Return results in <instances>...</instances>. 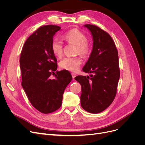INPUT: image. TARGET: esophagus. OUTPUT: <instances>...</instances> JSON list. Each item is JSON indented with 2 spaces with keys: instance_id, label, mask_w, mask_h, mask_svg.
<instances>
[{
  "instance_id": "esophagus-1",
  "label": "esophagus",
  "mask_w": 145,
  "mask_h": 145,
  "mask_svg": "<svg viewBox=\"0 0 145 145\" xmlns=\"http://www.w3.org/2000/svg\"><path fill=\"white\" fill-rule=\"evenodd\" d=\"M71 75H72V78H73V79H74V78H75V77L76 76V73L72 72V73H71Z\"/></svg>"
}]
</instances>
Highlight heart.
<instances>
[{"label":"heart","mask_w":145,"mask_h":145,"mask_svg":"<svg viewBox=\"0 0 145 145\" xmlns=\"http://www.w3.org/2000/svg\"><path fill=\"white\" fill-rule=\"evenodd\" d=\"M65 40L69 43L77 45L76 52L83 56H86L91 51V46L87 42L86 35L77 29H73L65 33L63 36ZM51 51L57 57H60L63 54V43L58 39H54L51 42ZM82 63L79 56L67 57L60 60L59 66L61 68L69 71H76Z\"/></svg>","instance_id":"b5f03b06"}]
</instances>
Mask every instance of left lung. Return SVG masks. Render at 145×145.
Here are the masks:
<instances>
[{
    "label": "left lung",
    "mask_w": 145,
    "mask_h": 145,
    "mask_svg": "<svg viewBox=\"0 0 145 145\" xmlns=\"http://www.w3.org/2000/svg\"><path fill=\"white\" fill-rule=\"evenodd\" d=\"M93 39V47L88 60L83 68L90 76H78L75 80L82 86L81 106L90 113L106 109L117 93L120 69L118 51L108 33L94 25L86 24Z\"/></svg>",
    "instance_id": "8db88e82"
}]
</instances>
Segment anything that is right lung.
<instances>
[{"instance_id":"obj_1","label":"right lung","mask_w":145,"mask_h":145,"mask_svg":"<svg viewBox=\"0 0 145 145\" xmlns=\"http://www.w3.org/2000/svg\"><path fill=\"white\" fill-rule=\"evenodd\" d=\"M60 29L54 25L39 28L25 42L20 57L22 86L30 103L43 114L60 108L64 91L72 78L67 70L57 71V59L51 51L52 38Z\"/></svg>"}]
</instances>
